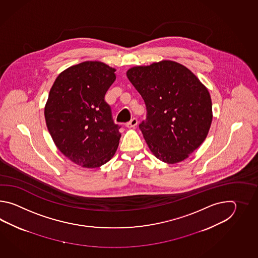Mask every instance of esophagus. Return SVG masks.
<instances>
[{
    "mask_svg": "<svg viewBox=\"0 0 258 258\" xmlns=\"http://www.w3.org/2000/svg\"><path fill=\"white\" fill-rule=\"evenodd\" d=\"M137 123H138V121H137V118H133L131 119V121L127 122L126 126L128 128H134V127L137 126Z\"/></svg>",
    "mask_w": 258,
    "mask_h": 258,
    "instance_id": "esophagus-1",
    "label": "esophagus"
}]
</instances>
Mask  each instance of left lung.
<instances>
[{
  "label": "left lung",
  "mask_w": 258,
  "mask_h": 258,
  "mask_svg": "<svg viewBox=\"0 0 258 258\" xmlns=\"http://www.w3.org/2000/svg\"><path fill=\"white\" fill-rule=\"evenodd\" d=\"M126 76L147 107L139 128L150 151L169 164L187 159L205 141L212 122L208 88L173 60L134 66Z\"/></svg>",
  "instance_id": "obj_1"
}]
</instances>
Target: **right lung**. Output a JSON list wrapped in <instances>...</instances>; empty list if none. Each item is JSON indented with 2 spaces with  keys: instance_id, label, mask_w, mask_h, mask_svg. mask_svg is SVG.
I'll return each mask as SVG.
<instances>
[{
  "instance_id": "obj_1",
  "label": "right lung",
  "mask_w": 258,
  "mask_h": 258,
  "mask_svg": "<svg viewBox=\"0 0 258 258\" xmlns=\"http://www.w3.org/2000/svg\"><path fill=\"white\" fill-rule=\"evenodd\" d=\"M116 70L87 60L61 72L49 90L44 115L56 147L84 168H99L115 154L121 134L104 100Z\"/></svg>"
}]
</instances>
